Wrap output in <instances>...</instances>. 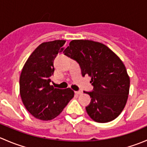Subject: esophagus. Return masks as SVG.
Wrapping results in <instances>:
<instances>
[{"label": "esophagus", "mask_w": 147, "mask_h": 147, "mask_svg": "<svg viewBox=\"0 0 147 147\" xmlns=\"http://www.w3.org/2000/svg\"><path fill=\"white\" fill-rule=\"evenodd\" d=\"M82 93V91L80 90V91H75V94H81Z\"/></svg>", "instance_id": "esophagus-1"}]
</instances>
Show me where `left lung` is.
<instances>
[{"label":"left lung","mask_w":147,"mask_h":147,"mask_svg":"<svg viewBox=\"0 0 147 147\" xmlns=\"http://www.w3.org/2000/svg\"><path fill=\"white\" fill-rule=\"evenodd\" d=\"M65 55L76 60L82 75L91 78L93 91L84 92L91 97L86 111L97 122L116 119L125 107L130 80L124 63L107 46L88 40H74L64 50Z\"/></svg>","instance_id":"left-lung-1"}]
</instances>
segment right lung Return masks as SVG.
<instances>
[{"label":"right lung","instance_id":"obj_1","mask_svg":"<svg viewBox=\"0 0 147 147\" xmlns=\"http://www.w3.org/2000/svg\"><path fill=\"white\" fill-rule=\"evenodd\" d=\"M65 40L42 42L28 57L20 77V94L26 109L40 120L58 116L74 97L70 88L57 89L50 85L55 71L54 60L64 50Z\"/></svg>","mask_w":147,"mask_h":147}]
</instances>
